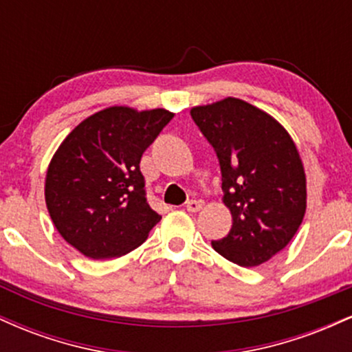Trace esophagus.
<instances>
[{"label": "esophagus", "instance_id": "1", "mask_svg": "<svg viewBox=\"0 0 352 352\" xmlns=\"http://www.w3.org/2000/svg\"><path fill=\"white\" fill-rule=\"evenodd\" d=\"M185 207H187L190 213H197L201 210V201L200 200H190V201H187V205H185Z\"/></svg>", "mask_w": 352, "mask_h": 352}]
</instances>
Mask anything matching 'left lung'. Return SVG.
<instances>
[{
    "label": "left lung",
    "instance_id": "obj_1",
    "mask_svg": "<svg viewBox=\"0 0 352 352\" xmlns=\"http://www.w3.org/2000/svg\"><path fill=\"white\" fill-rule=\"evenodd\" d=\"M215 148L232 230L212 246L240 266H260L292 241L306 212V175L292 135L274 117L236 98L192 107Z\"/></svg>",
    "mask_w": 352,
    "mask_h": 352
}]
</instances>
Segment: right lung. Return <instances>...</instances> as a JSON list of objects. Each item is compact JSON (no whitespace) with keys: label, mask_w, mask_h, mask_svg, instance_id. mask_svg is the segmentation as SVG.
I'll return each instance as SVG.
<instances>
[{"label":"right lung","mask_w":352,"mask_h":352,"mask_svg":"<svg viewBox=\"0 0 352 352\" xmlns=\"http://www.w3.org/2000/svg\"><path fill=\"white\" fill-rule=\"evenodd\" d=\"M172 117L165 109H102L72 129L52 155L44 182L47 212L84 256H122L160 221L147 204L139 164Z\"/></svg>","instance_id":"right-lung-1"}]
</instances>
